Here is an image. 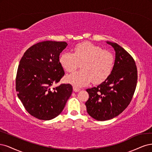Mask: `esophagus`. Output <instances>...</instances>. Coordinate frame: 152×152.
<instances>
[{"label": "esophagus", "mask_w": 152, "mask_h": 152, "mask_svg": "<svg viewBox=\"0 0 152 152\" xmlns=\"http://www.w3.org/2000/svg\"><path fill=\"white\" fill-rule=\"evenodd\" d=\"M73 90H74V91H75V92H78L80 90V89L78 88L75 87V86H73Z\"/></svg>", "instance_id": "1"}]
</instances>
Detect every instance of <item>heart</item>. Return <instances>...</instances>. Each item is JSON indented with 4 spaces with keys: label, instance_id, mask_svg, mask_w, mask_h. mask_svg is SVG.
<instances>
[{
    "label": "heart",
    "instance_id": "1",
    "mask_svg": "<svg viewBox=\"0 0 152 152\" xmlns=\"http://www.w3.org/2000/svg\"><path fill=\"white\" fill-rule=\"evenodd\" d=\"M72 52L61 53L59 62L67 72L74 71L81 63V69L66 77V81L76 88L88 85L91 81L95 84L104 82L113 71V54L94 44L87 42L78 43Z\"/></svg>",
    "mask_w": 152,
    "mask_h": 152
}]
</instances>
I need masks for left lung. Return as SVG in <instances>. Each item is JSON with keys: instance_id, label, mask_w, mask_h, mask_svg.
Instances as JSON below:
<instances>
[{"instance_id": "8db88e82", "label": "left lung", "mask_w": 152, "mask_h": 152, "mask_svg": "<svg viewBox=\"0 0 152 152\" xmlns=\"http://www.w3.org/2000/svg\"><path fill=\"white\" fill-rule=\"evenodd\" d=\"M107 43L115 52L113 71L101 84L86 89L89 99L85 103L88 114L100 121L113 119L126 109L138 80L136 64L129 53L116 43Z\"/></svg>"}]
</instances>
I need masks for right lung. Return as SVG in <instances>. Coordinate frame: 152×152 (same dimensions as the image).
I'll return each mask as SVG.
<instances>
[{
    "label": "right lung",
    "instance_id": "1",
    "mask_svg": "<svg viewBox=\"0 0 152 152\" xmlns=\"http://www.w3.org/2000/svg\"><path fill=\"white\" fill-rule=\"evenodd\" d=\"M67 46L65 42H39L29 48L19 62L17 95L28 113L38 119L58 116L72 94L70 84L52 87L64 75L59 56Z\"/></svg>",
    "mask_w": 152,
    "mask_h": 152
}]
</instances>
